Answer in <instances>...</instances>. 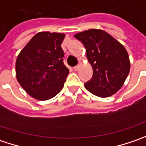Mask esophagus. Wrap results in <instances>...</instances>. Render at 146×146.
<instances>
[{"label": "esophagus", "instance_id": "1", "mask_svg": "<svg viewBox=\"0 0 146 146\" xmlns=\"http://www.w3.org/2000/svg\"><path fill=\"white\" fill-rule=\"evenodd\" d=\"M79 68H80V65H77V66L73 67V70H74V71H78Z\"/></svg>", "mask_w": 146, "mask_h": 146}]
</instances>
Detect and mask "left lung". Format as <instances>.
Segmentation results:
<instances>
[{
	"instance_id": "8db88e82",
	"label": "left lung",
	"mask_w": 146,
	"mask_h": 146,
	"mask_svg": "<svg viewBox=\"0 0 146 146\" xmlns=\"http://www.w3.org/2000/svg\"><path fill=\"white\" fill-rule=\"evenodd\" d=\"M86 48L92 64V79L85 83L88 92L109 97L122 87L130 71L129 56L124 46L103 30L89 29L74 35Z\"/></svg>"
}]
</instances>
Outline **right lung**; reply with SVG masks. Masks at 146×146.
Returning <instances> with one entry per match:
<instances>
[{
    "mask_svg": "<svg viewBox=\"0 0 146 146\" xmlns=\"http://www.w3.org/2000/svg\"><path fill=\"white\" fill-rule=\"evenodd\" d=\"M64 33H36L20 51L16 78L23 90L39 100L53 98L63 88L69 69L64 64Z\"/></svg>",
    "mask_w": 146,
    "mask_h": 146,
    "instance_id": "1",
    "label": "right lung"
}]
</instances>
